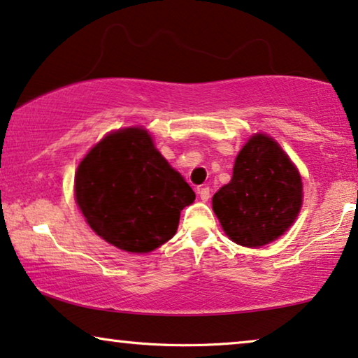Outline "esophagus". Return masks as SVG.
I'll return each mask as SVG.
<instances>
[{
  "label": "esophagus",
  "instance_id": "34e87169",
  "mask_svg": "<svg viewBox=\"0 0 358 358\" xmlns=\"http://www.w3.org/2000/svg\"><path fill=\"white\" fill-rule=\"evenodd\" d=\"M198 194H199V198L203 199V201H209V198H210V189L208 188V186H204V188H199V189H198Z\"/></svg>",
  "mask_w": 358,
  "mask_h": 358
}]
</instances>
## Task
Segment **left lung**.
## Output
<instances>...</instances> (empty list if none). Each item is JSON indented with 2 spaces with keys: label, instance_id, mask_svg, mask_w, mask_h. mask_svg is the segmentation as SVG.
<instances>
[{
  "label": "left lung",
  "instance_id": "8db88e82",
  "mask_svg": "<svg viewBox=\"0 0 358 358\" xmlns=\"http://www.w3.org/2000/svg\"><path fill=\"white\" fill-rule=\"evenodd\" d=\"M301 208V178L280 145L256 134L236 155L229 185L213 198L225 234L248 248L268 245L294 224Z\"/></svg>",
  "mask_w": 358,
  "mask_h": 358
}]
</instances>
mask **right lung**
<instances>
[{"label":"right lung","mask_w":358,"mask_h":358,"mask_svg":"<svg viewBox=\"0 0 358 358\" xmlns=\"http://www.w3.org/2000/svg\"><path fill=\"white\" fill-rule=\"evenodd\" d=\"M74 193L90 229L131 253H149L172 238L180 213L196 198L143 128L120 129L90 149Z\"/></svg>","instance_id":"right-lung-1"}]
</instances>
